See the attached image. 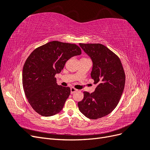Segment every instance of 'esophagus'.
<instances>
[{
    "label": "esophagus",
    "mask_w": 150,
    "mask_h": 150,
    "mask_svg": "<svg viewBox=\"0 0 150 150\" xmlns=\"http://www.w3.org/2000/svg\"><path fill=\"white\" fill-rule=\"evenodd\" d=\"M77 91H78V89H76L74 88H71V94L74 93V92Z\"/></svg>",
    "instance_id": "34e87169"
}]
</instances>
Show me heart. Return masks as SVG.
Here are the masks:
<instances>
[{
    "label": "heart",
    "instance_id": "obj_1",
    "mask_svg": "<svg viewBox=\"0 0 150 150\" xmlns=\"http://www.w3.org/2000/svg\"><path fill=\"white\" fill-rule=\"evenodd\" d=\"M82 59H88V58H86V57H83V58H82Z\"/></svg>",
    "mask_w": 150,
    "mask_h": 150
}]
</instances>
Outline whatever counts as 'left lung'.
Instances as JSON below:
<instances>
[{
	"label": "left lung",
	"instance_id": "obj_1",
	"mask_svg": "<svg viewBox=\"0 0 150 150\" xmlns=\"http://www.w3.org/2000/svg\"><path fill=\"white\" fill-rule=\"evenodd\" d=\"M93 62L91 76L97 86L95 91H84L78 102L79 111L91 120L110 114L118 104L125 84V73L120 59L101 44L79 43Z\"/></svg>",
	"mask_w": 150,
	"mask_h": 150
}]
</instances>
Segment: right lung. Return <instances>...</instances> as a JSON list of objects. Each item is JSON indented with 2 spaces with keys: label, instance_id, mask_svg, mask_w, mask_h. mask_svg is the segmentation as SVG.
<instances>
[{
  "label": "right lung",
  "instance_id": "add662e5",
  "mask_svg": "<svg viewBox=\"0 0 150 150\" xmlns=\"http://www.w3.org/2000/svg\"><path fill=\"white\" fill-rule=\"evenodd\" d=\"M81 54L76 44L54 40L36 48L29 56L22 70V85L29 103L38 114L51 116L62 110L71 89L57 85L55 75L71 57Z\"/></svg>",
  "mask_w": 150,
  "mask_h": 150
}]
</instances>
